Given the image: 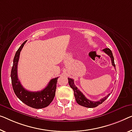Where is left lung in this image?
<instances>
[{
    "instance_id": "left-lung-1",
    "label": "left lung",
    "mask_w": 132,
    "mask_h": 132,
    "mask_svg": "<svg viewBox=\"0 0 132 132\" xmlns=\"http://www.w3.org/2000/svg\"><path fill=\"white\" fill-rule=\"evenodd\" d=\"M103 51L110 57V58H111V60L112 65L115 68L116 65L114 64V57L111 50H110V48H105L103 49ZM68 82L70 86L72 88L73 90L74 96L75 97L76 102H77V103L78 104H79L80 105L83 106V107H85L88 108H94V107H97V106L99 105L100 104L103 103V102L105 101V100L107 99V98L109 97L110 95V94H109L107 96H106V97L102 98V99L99 100L98 101H92L91 100H89L88 99H87V98L85 97V95L82 94V92L78 89V88L76 87L75 85L73 79H72L71 78H68Z\"/></svg>"
}]
</instances>
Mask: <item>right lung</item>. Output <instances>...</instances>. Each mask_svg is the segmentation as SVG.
<instances>
[{
    "label": "right lung",
    "mask_w": 132,
    "mask_h": 132,
    "mask_svg": "<svg viewBox=\"0 0 132 132\" xmlns=\"http://www.w3.org/2000/svg\"><path fill=\"white\" fill-rule=\"evenodd\" d=\"M26 41H24L19 47L13 59L11 73L12 85L15 95L23 103L34 109H43L47 107L53 100L59 77L51 79L46 87L40 91H29L23 87L18 78L17 68L20 52Z\"/></svg>",
    "instance_id": "right-lung-1"
}]
</instances>
